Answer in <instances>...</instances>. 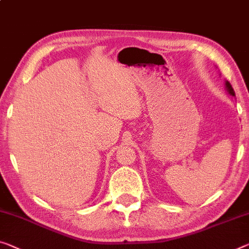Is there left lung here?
Wrapping results in <instances>:
<instances>
[{
  "mask_svg": "<svg viewBox=\"0 0 249 249\" xmlns=\"http://www.w3.org/2000/svg\"><path fill=\"white\" fill-rule=\"evenodd\" d=\"M225 87H226V90H227L228 94L232 96V97H235V91H233V89L231 87V85L229 84V81H227V80L225 81Z\"/></svg>",
  "mask_w": 249,
  "mask_h": 249,
  "instance_id": "obj_1",
  "label": "left lung"
}]
</instances>
